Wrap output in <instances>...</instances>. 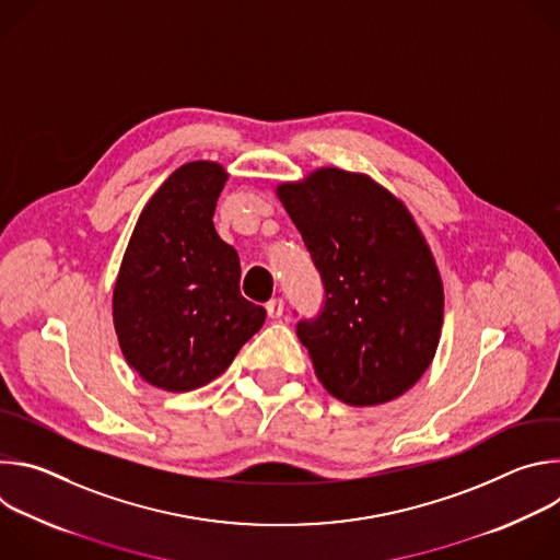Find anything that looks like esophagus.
Masks as SVG:
<instances>
[{"mask_svg":"<svg viewBox=\"0 0 560 560\" xmlns=\"http://www.w3.org/2000/svg\"><path fill=\"white\" fill-rule=\"evenodd\" d=\"M266 312L270 318H279L283 314V299H270L266 303Z\"/></svg>","mask_w":560,"mask_h":560,"instance_id":"34e87169","label":"esophagus"}]
</instances>
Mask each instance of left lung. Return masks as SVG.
Here are the masks:
<instances>
[{
	"instance_id": "left-lung-1",
	"label": "left lung",
	"mask_w": 560,
	"mask_h": 560,
	"mask_svg": "<svg viewBox=\"0 0 560 560\" xmlns=\"http://www.w3.org/2000/svg\"><path fill=\"white\" fill-rule=\"evenodd\" d=\"M277 197L322 272V314L299 322L314 374L339 401L368 408L406 394L430 368L443 283L401 199L361 173L318 168Z\"/></svg>"
}]
</instances>
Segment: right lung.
<instances>
[{
	"label": "right lung",
	"instance_id": "obj_1",
	"mask_svg": "<svg viewBox=\"0 0 560 560\" xmlns=\"http://www.w3.org/2000/svg\"><path fill=\"white\" fill-rule=\"evenodd\" d=\"M225 182L217 162L177 168L141 210L115 281L119 348L166 392L217 378L266 322V310L242 296L238 255L212 223Z\"/></svg>",
	"mask_w": 560,
	"mask_h": 560
}]
</instances>
